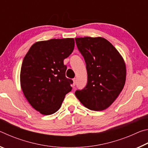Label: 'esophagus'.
Wrapping results in <instances>:
<instances>
[{
  "instance_id": "esophagus-1",
  "label": "esophagus",
  "mask_w": 148,
  "mask_h": 148,
  "mask_svg": "<svg viewBox=\"0 0 148 148\" xmlns=\"http://www.w3.org/2000/svg\"><path fill=\"white\" fill-rule=\"evenodd\" d=\"M76 79L74 78V79H73V86L74 87L75 86V85H76Z\"/></svg>"
}]
</instances>
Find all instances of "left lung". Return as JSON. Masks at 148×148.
Instances as JSON below:
<instances>
[{"label": "left lung", "instance_id": "1", "mask_svg": "<svg viewBox=\"0 0 148 148\" xmlns=\"http://www.w3.org/2000/svg\"><path fill=\"white\" fill-rule=\"evenodd\" d=\"M76 43L84 57L87 84L75 95L85 107L95 111L108 108L119 96L126 81L123 58L110 42L102 37L76 38Z\"/></svg>", "mask_w": 148, "mask_h": 148}]
</instances>
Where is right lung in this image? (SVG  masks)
Instances as JSON below:
<instances>
[{
  "label": "right lung",
  "mask_w": 148,
  "mask_h": 148,
  "mask_svg": "<svg viewBox=\"0 0 148 148\" xmlns=\"http://www.w3.org/2000/svg\"><path fill=\"white\" fill-rule=\"evenodd\" d=\"M74 38L51 39L34 43L22 62L20 84L29 104L43 115L58 110L72 80L66 78L64 59L74 48Z\"/></svg>",
  "instance_id": "add662e5"
}]
</instances>
